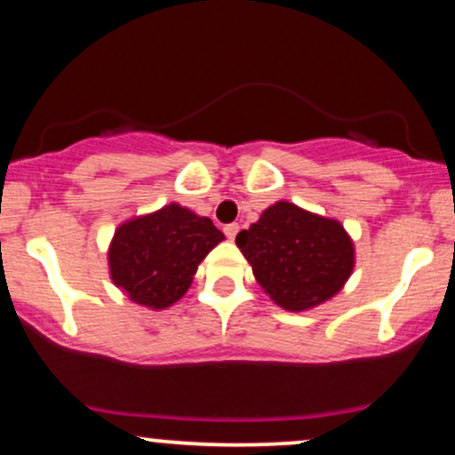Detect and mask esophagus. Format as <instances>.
<instances>
[{
    "mask_svg": "<svg viewBox=\"0 0 455 455\" xmlns=\"http://www.w3.org/2000/svg\"><path fill=\"white\" fill-rule=\"evenodd\" d=\"M237 233H239V224H227V227H224V235H227L228 239H235L237 237Z\"/></svg>",
    "mask_w": 455,
    "mask_h": 455,
    "instance_id": "1",
    "label": "esophagus"
}]
</instances>
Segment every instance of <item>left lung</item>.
I'll return each instance as SVG.
<instances>
[{"label":"left lung","instance_id":"1","mask_svg":"<svg viewBox=\"0 0 455 455\" xmlns=\"http://www.w3.org/2000/svg\"><path fill=\"white\" fill-rule=\"evenodd\" d=\"M259 286L282 310L306 312L344 289L355 243L336 218L278 201L235 239Z\"/></svg>","mask_w":455,"mask_h":455}]
</instances>
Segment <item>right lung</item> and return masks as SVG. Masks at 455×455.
<instances>
[{"mask_svg":"<svg viewBox=\"0 0 455 455\" xmlns=\"http://www.w3.org/2000/svg\"><path fill=\"white\" fill-rule=\"evenodd\" d=\"M222 239L210 218L169 203L115 228L108 275L130 301L166 310L188 293L198 265Z\"/></svg>","mask_w":455,"mask_h":455,"instance_id":"add662e5","label":"right lung"}]
</instances>
